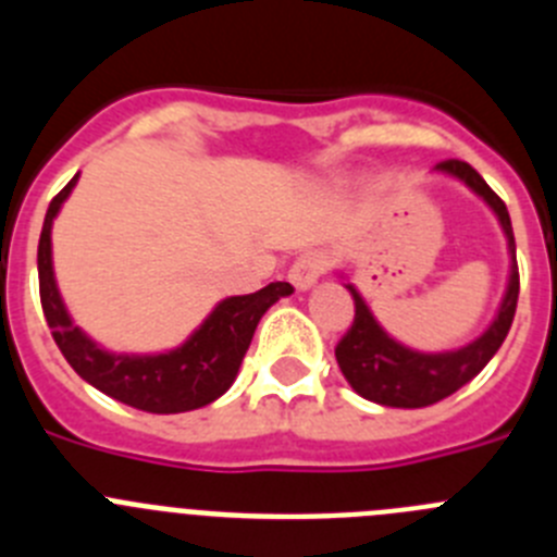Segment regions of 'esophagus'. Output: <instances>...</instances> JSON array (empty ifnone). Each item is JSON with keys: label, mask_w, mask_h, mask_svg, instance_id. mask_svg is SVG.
Wrapping results in <instances>:
<instances>
[{"label": "esophagus", "mask_w": 557, "mask_h": 557, "mask_svg": "<svg viewBox=\"0 0 557 557\" xmlns=\"http://www.w3.org/2000/svg\"><path fill=\"white\" fill-rule=\"evenodd\" d=\"M323 270H326V256L312 250V253H304L301 259L289 268L287 278L298 293H307V289H312L314 284L321 282Z\"/></svg>", "instance_id": "esophagus-1"}]
</instances>
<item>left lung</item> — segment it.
<instances>
[{"label":"left lung","instance_id":"1","mask_svg":"<svg viewBox=\"0 0 557 557\" xmlns=\"http://www.w3.org/2000/svg\"><path fill=\"white\" fill-rule=\"evenodd\" d=\"M437 175L460 181L466 189H471L482 203L494 211L505 243H508V284L502 293V301L496 307L494 321L485 326V332L469 339L466 346L446 348V351H421L401 339L393 337L376 314L371 312L368 301L357 289V284L348 278V273L337 270L343 278V287L354 298V323L334 348L337 366L346 376L354 393L382 407H401V410H416V407H430L441 398L451 396L462 385H469L471 379L488 366L491 357L499 351L510 332L516 314V301H519V268H516V243L510 214L499 198L494 195L480 172L466 161H444L435 166Z\"/></svg>","mask_w":557,"mask_h":557}]
</instances>
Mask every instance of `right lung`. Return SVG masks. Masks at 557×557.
<instances>
[{"mask_svg":"<svg viewBox=\"0 0 557 557\" xmlns=\"http://www.w3.org/2000/svg\"><path fill=\"white\" fill-rule=\"evenodd\" d=\"M77 178L81 172L49 203L41 239H38V284H41L44 318L66 362L75 368L83 382L106 396L136 410L156 412V416L200 410L218 401L234 385L262 314L278 298L293 295V287L287 282H273L259 293L223 298L181 346L166 348V351H111L77 326L55 282L52 225L77 186Z\"/></svg>","mask_w":557,"mask_h":557,"instance_id":"1","label":"right lung"}]
</instances>
